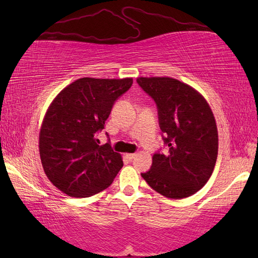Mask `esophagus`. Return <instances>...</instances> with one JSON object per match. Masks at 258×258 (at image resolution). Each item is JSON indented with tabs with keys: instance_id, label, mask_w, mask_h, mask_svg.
I'll use <instances>...</instances> for the list:
<instances>
[{
	"instance_id": "34e87169",
	"label": "esophagus",
	"mask_w": 258,
	"mask_h": 258,
	"mask_svg": "<svg viewBox=\"0 0 258 258\" xmlns=\"http://www.w3.org/2000/svg\"><path fill=\"white\" fill-rule=\"evenodd\" d=\"M137 157V154H127V158L129 160H134Z\"/></svg>"
}]
</instances>
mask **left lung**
I'll return each mask as SVG.
<instances>
[{
  "mask_svg": "<svg viewBox=\"0 0 258 258\" xmlns=\"http://www.w3.org/2000/svg\"><path fill=\"white\" fill-rule=\"evenodd\" d=\"M139 84L156 103L162 141L142 177L171 199L194 195L209 181L217 158L218 135L212 111L198 91L170 77H140Z\"/></svg>",
  "mask_w": 258,
  "mask_h": 258,
  "instance_id": "left-lung-1",
  "label": "left lung"
}]
</instances>
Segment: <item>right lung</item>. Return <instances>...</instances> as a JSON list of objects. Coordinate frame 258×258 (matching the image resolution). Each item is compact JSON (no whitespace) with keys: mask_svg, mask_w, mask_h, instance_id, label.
I'll return each mask as SVG.
<instances>
[{"mask_svg":"<svg viewBox=\"0 0 258 258\" xmlns=\"http://www.w3.org/2000/svg\"><path fill=\"white\" fill-rule=\"evenodd\" d=\"M132 83L83 77L50 104L40 134L41 160L49 181L68 196L85 198L104 190L121 169V156L113 151L110 139L99 145L97 136Z\"/></svg>","mask_w":258,"mask_h":258,"instance_id":"add662e5","label":"right lung"}]
</instances>
